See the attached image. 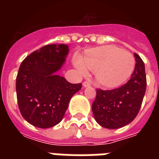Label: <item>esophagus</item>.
<instances>
[{
    "instance_id": "obj_1",
    "label": "esophagus",
    "mask_w": 159,
    "mask_h": 159,
    "mask_svg": "<svg viewBox=\"0 0 159 159\" xmlns=\"http://www.w3.org/2000/svg\"><path fill=\"white\" fill-rule=\"evenodd\" d=\"M82 85H83V87H90V86H91V82H88V81H85V82H83Z\"/></svg>"
}]
</instances>
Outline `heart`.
<instances>
[{
  "mask_svg": "<svg viewBox=\"0 0 159 159\" xmlns=\"http://www.w3.org/2000/svg\"><path fill=\"white\" fill-rule=\"evenodd\" d=\"M74 63L82 74H87V70L94 71L99 84L116 87L130 77L135 67V58L128 51L107 45L87 50L82 59L75 57Z\"/></svg>",
  "mask_w": 159,
  "mask_h": 159,
  "instance_id": "obj_1",
  "label": "heart"
}]
</instances>
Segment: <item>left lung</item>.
Listing matches in <instances>:
<instances>
[{
	"label": "left lung",
	"instance_id": "obj_1",
	"mask_svg": "<svg viewBox=\"0 0 159 159\" xmlns=\"http://www.w3.org/2000/svg\"><path fill=\"white\" fill-rule=\"evenodd\" d=\"M134 57L135 67L125 84L112 90L97 89L92 108L95 120L102 127L121 128L138 115L145 94L147 80L143 60L137 53Z\"/></svg>",
	"mask_w": 159,
	"mask_h": 159
}]
</instances>
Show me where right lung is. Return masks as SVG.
<instances>
[{"instance_id":"obj_1","label":"right lung","mask_w":159,"mask_h":159,"mask_svg":"<svg viewBox=\"0 0 159 159\" xmlns=\"http://www.w3.org/2000/svg\"><path fill=\"white\" fill-rule=\"evenodd\" d=\"M68 53L66 44H48L23 60L16 77V96L21 116L32 125L46 129L62 120L70 99L82 88L55 72Z\"/></svg>"}]
</instances>
